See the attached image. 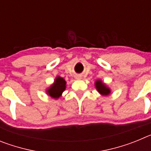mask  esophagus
I'll list each match as a JSON object with an SVG mask.
<instances>
[{
    "label": "esophagus",
    "instance_id": "1",
    "mask_svg": "<svg viewBox=\"0 0 151 151\" xmlns=\"http://www.w3.org/2000/svg\"><path fill=\"white\" fill-rule=\"evenodd\" d=\"M81 78H82V76H76V79H78V80H79V79H81Z\"/></svg>",
    "mask_w": 151,
    "mask_h": 151
}]
</instances>
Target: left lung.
Instances as JSON below:
<instances>
[{"label":"left lung","instance_id":"1","mask_svg":"<svg viewBox=\"0 0 151 151\" xmlns=\"http://www.w3.org/2000/svg\"><path fill=\"white\" fill-rule=\"evenodd\" d=\"M94 86L96 88V90L98 91L101 95L102 96H108L111 94V89L106 84L102 82V80L97 79L94 82Z\"/></svg>","mask_w":151,"mask_h":151}]
</instances>
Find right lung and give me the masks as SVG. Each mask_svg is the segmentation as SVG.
<instances>
[{"mask_svg":"<svg viewBox=\"0 0 151 151\" xmlns=\"http://www.w3.org/2000/svg\"><path fill=\"white\" fill-rule=\"evenodd\" d=\"M66 80L60 76H57L54 79V83L50 85L46 90L47 94L54 99L57 100L62 96L63 92L66 90Z\"/></svg>","mask_w":151,"mask_h":151,"instance_id":"1","label":"right lung"}]
</instances>
